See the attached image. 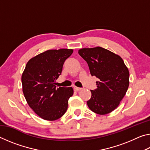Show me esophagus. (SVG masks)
<instances>
[{"mask_svg":"<svg viewBox=\"0 0 150 150\" xmlns=\"http://www.w3.org/2000/svg\"><path fill=\"white\" fill-rule=\"evenodd\" d=\"M81 89H82V88H80V87H74V90H75V91H81Z\"/></svg>","mask_w":150,"mask_h":150,"instance_id":"obj_1","label":"esophagus"}]
</instances>
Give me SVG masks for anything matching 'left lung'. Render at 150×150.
Here are the masks:
<instances>
[{"instance_id": "obj_1", "label": "left lung", "mask_w": 150, "mask_h": 150, "mask_svg": "<svg viewBox=\"0 0 150 150\" xmlns=\"http://www.w3.org/2000/svg\"><path fill=\"white\" fill-rule=\"evenodd\" d=\"M89 67L91 75L96 76L97 88L91 90L87 103L98 115L111 112L118 107L129 86V71L118 55L105 48H82L78 51Z\"/></svg>"}]
</instances>
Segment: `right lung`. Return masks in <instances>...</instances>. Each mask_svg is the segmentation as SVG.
<instances>
[{
  "mask_svg": "<svg viewBox=\"0 0 150 150\" xmlns=\"http://www.w3.org/2000/svg\"><path fill=\"white\" fill-rule=\"evenodd\" d=\"M72 49L50 50L28 62L22 75V91L34 112L46 120H55L67 110L72 87H56L55 80L62 71Z\"/></svg>",
  "mask_w": 150,
  "mask_h": 150,
  "instance_id": "1",
  "label": "right lung"
}]
</instances>
